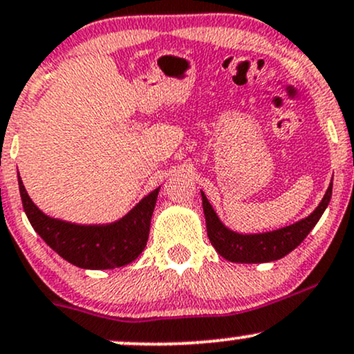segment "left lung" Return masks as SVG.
<instances>
[{
  "label": "left lung",
  "instance_id": "1",
  "mask_svg": "<svg viewBox=\"0 0 354 354\" xmlns=\"http://www.w3.org/2000/svg\"><path fill=\"white\" fill-rule=\"evenodd\" d=\"M331 191H333V181L328 186L322 203L308 218L299 221V223L287 225L283 229H277L272 232L263 234H237L227 229L221 223L218 214H216L212 206L207 201L206 194L203 196V209L206 216V229L207 237L211 244L218 250L219 255L231 262L237 263H261L279 261L290 254L295 247L301 244V241L308 236L310 231L322 218L325 212L328 203L331 199Z\"/></svg>",
  "mask_w": 354,
  "mask_h": 354
}]
</instances>
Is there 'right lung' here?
<instances>
[{
	"mask_svg": "<svg viewBox=\"0 0 354 354\" xmlns=\"http://www.w3.org/2000/svg\"><path fill=\"white\" fill-rule=\"evenodd\" d=\"M18 183L24 212L34 231L72 266L91 270L115 269L133 262L143 252L160 188L151 191L117 223L82 225L46 216L31 201L19 176Z\"/></svg>",
	"mask_w": 354,
	"mask_h": 354,
	"instance_id": "1",
	"label": "right lung"
}]
</instances>
